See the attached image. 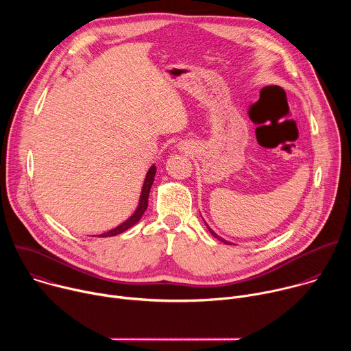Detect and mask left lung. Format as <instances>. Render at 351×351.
I'll use <instances>...</instances> for the list:
<instances>
[{
  "mask_svg": "<svg viewBox=\"0 0 351 351\" xmlns=\"http://www.w3.org/2000/svg\"><path fill=\"white\" fill-rule=\"evenodd\" d=\"M206 225H207V228H208V230H210V233H211V234H213V236H214V237H217V239H218V240H221V241H223V243H225V244H232V243H230V241H228V240H225V239H222V237H221V236H218V234H217V233H215V232H214V230H213V229H211V228H210V226H208V223H207V222H206Z\"/></svg>",
  "mask_w": 351,
  "mask_h": 351,
  "instance_id": "8db88e82",
  "label": "left lung"
}]
</instances>
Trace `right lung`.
Here are the masks:
<instances>
[{"instance_id": "obj_1", "label": "right lung", "mask_w": 351, "mask_h": 351, "mask_svg": "<svg viewBox=\"0 0 351 351\" xmlns=\"http://www.w3.org/2000/svg\"><path fill=\"white\" fill-rule=\"evenodd\" d=\"M156 172H157V167L152 165V167H149L148 172L145 173L143 187H141V193H140V198H138V204H137V208L134 210V213L125 222L118 225L117 228H114L108 232H104L101 234H97L98 237H111V236H117L119 233H123L125 230L134 226L141 219L143 214L145 213V210L148 207V195H149V190H152V186H153V182H154V178H156Z\"/></svg>"}]
</instances>
